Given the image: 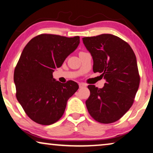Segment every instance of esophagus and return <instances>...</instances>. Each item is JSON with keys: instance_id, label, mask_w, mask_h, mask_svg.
Instances as JSON below:
<instances>
[{"instance_id": "esophagus-1", "label": "esophagus", "mask_w": 153, "mask_h": 153, "mask_svg": "<svg viewBox=\"0 0 153 153\" xmlns=\"http://www.w3.org/2000/svg\"><path fill=\"white\" fill-rule=\"evenodd\" d=\"M79 88H82L86 87V85H85V83H80L79 84Z\"/></svg>"}]
</instances>
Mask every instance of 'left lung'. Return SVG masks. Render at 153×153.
<instances>
[{
  "instance_id": "obj_1",
  "label": "left lung",
  "mask_w": 153,
  "mask_h": 153,
  "mask_svg": "<svg viewBox=\"0 0 153 153\" xmlns=\"http://www.w3.org/2000/svg\"><path fill=\"white\" fill-rule=\"evenodd\" d=\"M85 47L93 59V72L106 79L102 88L94 85L85 101L92 118L109 124L118 120L131 108L140 83L137 58L131 47L111 34L83 37Z\"/></svg>"
}]
</instances>
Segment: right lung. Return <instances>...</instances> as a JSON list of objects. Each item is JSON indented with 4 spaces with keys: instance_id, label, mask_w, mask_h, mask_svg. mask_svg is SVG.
I'll return each instance as SVG.
<instances>
[{
    "instance_id": "1",
    "label": "right lung",
    "mask_w": 153,
    "mask_h": 153,
    "mask_svg": "<svg viewBox=\"0 0 153 153\" xmlns=\"http://www.w3.org/2000/svg\"><path fill=\"white\" fill-rule=\"evenodd\" d=\"M80 37L40 34L23 50L14 72L16 97L27 116L43 125L60 120L69 98L79 89L73 81L62 83L53 79L54 69L78 47Z\"/></svg>"
}]
</instances>
